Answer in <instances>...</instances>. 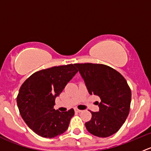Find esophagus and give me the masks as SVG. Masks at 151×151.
<instances>
[{
	"mask_svg": "<svg viewBox=\"0 0 151 151\" xmlns=\"http://www.w3.org/2000/svg\"><path fill=\"white\" fill-rule=\"evenodd\" d=\"M74 111H75L76 112H82V110H80V109H77V108H76V109H74Z\"/></svg>",
	"mask_w": 151,
	"mask_h": 151,
	"instance_id": "obj_1",
	"label": "esophagus"
}]
</instances>
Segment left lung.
<instances>
[{
	"label": "left lung",
	"mask_w": 151,
	"mask_h": 151,
	"mask_svg": "<svg viewBox=\"0 0 151 151\" xmlns=\"http://www.w3.org/2000/svg\"><path fill=\"white\" fill-rule=\"evenodd\" d=\"M88 93L99 96V111L91 112L87 130L94 136L107 137L116 133L126 121L130 109L132 92L118 71L104 64L75 63Z\"/></svg>",
	"instance_id": "left-lung-1"
}]
</instances>
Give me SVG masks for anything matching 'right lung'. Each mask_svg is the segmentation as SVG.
I'll return each instance as SVG.
<instances>
[{
	"label": "right lung",
	"instance_id": "add662e5",
	"mask_svg": "<svg viewBox=\"0 0 151 151\" xmlns=\"http://www.w3.org/2000/svg\"><path fill=\"white\" fill-rule=\"evenodd\" d=\"M78 70L74 65L54 66L36 71L19 89L17 103L25 123L36 134L53 138L67 130L74 110L53 109L55 98Z\"/></svg>",
	"mask_w": 151,
	"mask_h": 151
}]
</instances>
